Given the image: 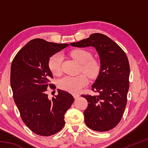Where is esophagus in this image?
I'll return each instance as SVG.
<instances>
[{
  "label": "esophagus",
  "instance_id": "1",
  "mask_svg": "<svg viewBox=\"0 0 148 148\" xmlns=\"http://www.w3.org/2000/svg\"><path fill=\"white\" fill-rule=\"evenodd\" d=\"M73 96L74 97V99H78L79 98V97H80V95L79 94H74Z\"/></svg>",
  "mask_w": 148,
  "mask_h": 148
}]
</instances>
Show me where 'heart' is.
I'll return each mask as SVG.
<instances>
[{
	"instance_id": "obj_1",
	"label": "heart",
	"mask_w": 148,
	"mask_h": 148,
	"mask_svg": "<svg viewBox=\"0 0 148 148\" xmlns=\"http://www.w3.org/2000/svg\"><path fill=\"white\" fill-rule=\"evenodd\" d=\"M72 58L82 64V71L89 77L93 78L97 76L101 70V64L96 59H92V54L87 50L77 49L70 52ZM62 56L61 53H57L52 56L49 60V69L52 74L59 76L62 72L61 64ZM89 80L84 74H79L76 76H64L58 82L60 89L64 91L73 92H79L82 87L88 84Z\"/></svg>"
}]
</instances>
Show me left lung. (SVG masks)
<instances>
[{
    "instance_id": "8db88e82",
    "label": "left lung",
    "mask_w": 148,
    "mask_h": 148,
    "mask_svg": "<svg viewBox=\"0 0 148 148\" xmlns=\"http://www.w3.org/2000/svg\"><path fill=\"white\" fill-rule=\"evenodd\" d=\"M71 45L77 47L92 46L99 54L101 70L91 89L99 95H82L88 102L84 119L92 130L108 131L121 121L127 104L130 74L127 55L116 42L101 33L92 34L89 38Z\"/></svg>"
}]
</instances>
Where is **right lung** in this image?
<instances>
[{"mask_svg": "<svg viewBox=\"0 0 148 148\" xmlns=\"http://www.w3.org/2000/svg\"><path fill=\"white\" fill-rule=\"evenodd\" d=\"M41 38L29 42L19 50L11 65L10 84L14 102L24 123L35 134L48 136L64 127V114L74 101L69 92L58 90V95L48 99L47 88L53 75L49 69V58L69 46Z\"/></svg>", "mask_w": 148, "mask_h": 148, "instance_id": "right-lung-1", "label": "right lung"}]
</instances>
